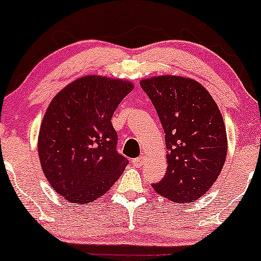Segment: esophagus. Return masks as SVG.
Listing matches in <instances>:
<instances>
[{
    "label": "esophagus",
    "instance_id": "1",
    "mask_svg": "<svg viewBox=\"0 0 261 261\" xmlns=\"http://www.w3.org/2000/svg\"><path fill=\"white\" fill-rule=\"evenodd\" d=\"M132 163H133V166H137V167L143 166L144 165V157L140 156V157H138V159L132 160Z\"/></svg>",
    "mask_w": 261,
    "mask_h": 261
}]
</instances>
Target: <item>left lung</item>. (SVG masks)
Listing matches in <instances>:
<instances>
[{
    "instance_id": "left-lung-1",
    "label": "left lung",
    "mask_w": 261,
    "mask_h": 261,
    "mask_svg": "<svg viewBox=\"0 0 261 261\" xmlns=\"http://www.w3.org/2000/svg\"><path fill=\"white\" fill-rule=\"evenodd\" d=\"M166 133L167 172L152 184L157 194L189 204L219 176L227 152L226 128L219 108L201 83L180 76L140 81Z\"/></svg>"
}]
</instances>
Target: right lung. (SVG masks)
Returning a JSON list of instances; mask_svg holds the SVG:
<instances>
[{
    "label": "right lung",
    "instance_id": "obj_1",
    "mask_svg": "<svg viewBox=\"0 0 261 261\" xmlns=\"http://www.w3.org/2000/svg\"><path fill=\"white\" fill-rule=\"evenodd\" d=\"M133 87L120 79L85 76L50 101L38 134V157L52 189L66 201H95L123 173L128 160L116 151L111 118Z\"/></svg>",
    "mask_w": 261,
    "mask_h": 261
}]
</instances>
